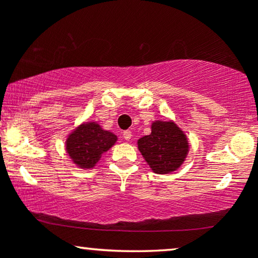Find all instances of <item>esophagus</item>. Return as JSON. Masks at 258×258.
<instances>
[{"instance_id": "esophagus-1", "label": "esophagus", "mask_w": 258, "mask_h": 258, "mask_svg": "<svg viewBox=\"0 0 258 258\" xmlns=\"http://www.w3.org/2000/svg\"><path fill=\"white\" fill-rule=\"evenodd\" d=\"M122 137H123V139H126V141H130V139H131V137H132V132L128 131V130H127V131H123L122 132Z\"/></svg>"}]
</instances>
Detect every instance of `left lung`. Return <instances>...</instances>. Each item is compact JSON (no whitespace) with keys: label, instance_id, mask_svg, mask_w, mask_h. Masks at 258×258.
Instances as JSON below:
<instances>
[{"label":"left lung","instance_id":"left-lung-1","mask_svg":"<svg viewBox=\"0 0 258 258\" xmlns=\"http://www.w3.org/2000/svg\"><path fill=\"white\" fill-rule=\"evenodd\" d=\"M185 135L173 122L156 121L152 133L138 141V149L155 173H170L184 161L188 153Z\"/></svg>","mask_w":258,"mask_h":258}]
</instances>
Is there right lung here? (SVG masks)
I'll return each instance as SVG.
<instances>
[{
	"mask_svg": "<svg viewBox=\"0 0 258 258\" xmlns=\"http://www.w3.org/2000/svg\"><path fill=\"white\" fill-rule=\"evenodd\" d=\"M116 142V136L104 131L94 122L84 123L69 136L67 150L80 167L90 168L98 162L103 153Z\"/></svg>",
	"mask_w": 258,
	"mask_h": 258,
	"instance_id": "add662e5",
	"label": "right lung"
}]
</instances>
